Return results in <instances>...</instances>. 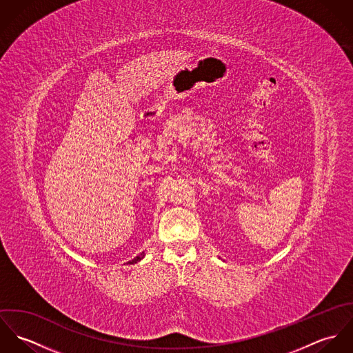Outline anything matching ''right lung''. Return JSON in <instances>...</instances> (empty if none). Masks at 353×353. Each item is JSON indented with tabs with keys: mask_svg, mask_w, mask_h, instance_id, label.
<instances>
[{
	"mask_svg": "<svg viewBox=\"0 0 353 353\" xmlns=\"http://www.w3.org/2000/svg\"><path fill=\"white\" fill-rule=\"evenodd\" d=\"M144 258V252H141L140 255H137L134 259H132V261H129V263H137L139 261H141Z\"/></svg>",
	"mask_w": 353,
	"mask_h": 353,
	"instance_id": "right-lung-1",
	"label": "right lung"
}]
</instances>
